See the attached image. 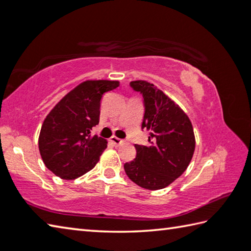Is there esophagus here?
<instances>
[{"label": "esophagus", "instance_id": "obj_1", "mask_svg": "<svg viewBox=\"0 0 251 251\" xmlns=\"http://www.w3.org/2000/svg\"><path fill=\"white\" fill-rule=\"evenodd\" d=\"M111 141L115 146H121L123 144V139L117 138V137H115V136H113V137L111 138Z\"/></svg>", "mask_w": 251, "mask_h": 251}]
</instances>
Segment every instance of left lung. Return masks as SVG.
Segmentation results:
<instances>
[{"instance_id":"left-lung-1","label":"left lung","mask_w":251,"mask_h":251,"mask_svg":"<svg viewBox=\"0 0 251 251\" xmlns=\"http://www.w3.org/2000/svg\"><path fill=\"white\" fill-rule=\"evenodd\" d=\"M130 88L143 95L145 114L141 128L150 133L147 146L135 145L136 158L126 162L129 179L141 188L159 190L172 183L188 168L195 139L186 114L170 98L147 81H131Z\"/></svg>"}]
</instances>
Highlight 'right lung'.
Here are the masks:
<instances>
[{"mask_svg":"<svg viewBox=\"0 0 251 251\" xmlns=\"http://www.w3.org/2000/svg\"><path fill=\"white\" fill-rule=\"evenodd\" d=\"M117 86V81H85L68 93L45 118L38 147L44 163L54 175L74 180L97 165L107 141L91 135V130L100 122L103 94Z\"/></svg>","mask_w":251,"mask_h":251,"instance_id":"add662e5","label":"right lung"}]
</instances>
